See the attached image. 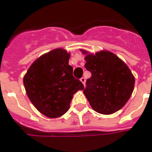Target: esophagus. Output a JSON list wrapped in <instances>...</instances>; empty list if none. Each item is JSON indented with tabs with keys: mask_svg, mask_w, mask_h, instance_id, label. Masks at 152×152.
<instances>
[{
	"mask_svg": "<svg viewBox=\"0 0 152 152\" xmlns=\"http://www.w3.org/2000/svg\"><path fill=\"white\" fill-rule=\"evenodd\" d=\"M80 81L82 82V84L84 85V86H86V78H85V77H82V78L80 79Z\"/></svg>",
	"mask_w": 152,
	"mask_h": 152,
	"instance_id": "obj_1",
	"label": "esophagus"
}]
</instances>
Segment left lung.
Here are the masks:
<instances>
[{"mask_svg": "<svg viewBox=\"0 0 152 152\" xmlns=\"http://www.w3.org/2000/svg\"><path fill=\"white\" fill-rule=\"evenodd\" d=\"M86 55L85 67L92 74L84 94L93 110L111 115L124 107L133 93L135 78L128 66L114 53L102 50Z\"/></svg>", "mask_w": 152, "mask_h": 152, "instance_id": "1", "label": "left lung"}]
</instances>
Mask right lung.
I'll list each match as a JSON object with an SVG mask.
<instances>
[{
    "mask_svg": "<svg viewBox=\"0 0 152 152\" xmlns=\"http://www.w3.org/2000/svg\"><path fill=\"white\" fill-rule=\"evenodd\" d=\"M70 54L56 48L41 56L23 77L26 93L33 105L50 118L64 115L70 108L73 96L84 86L73 76Z\"/></svg>",
    "mask_w": 152,
    "mask_h": 152,
    "instance_id": "add662e5",
    "label": "right lung"
}]
</instances>
